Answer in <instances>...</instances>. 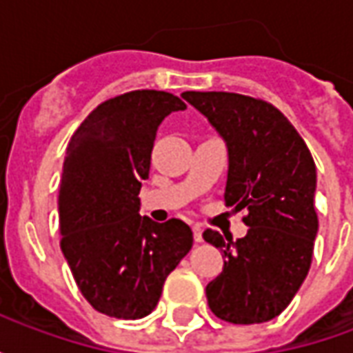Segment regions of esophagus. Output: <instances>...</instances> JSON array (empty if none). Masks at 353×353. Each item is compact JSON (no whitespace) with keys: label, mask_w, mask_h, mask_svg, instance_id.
<instances>
[{"label":"esophagus","mask_w":353,"mask_h":353,"mask_svg":"<svg viewBox=\"0 0 353 353\" xmlns=\"http://www.w3.org/2000/svg\"><path fill=\"white\" fill-rule=\"evenodd\" d=\"M192 236H194V242H202L204 240V236H202V229H200V225H194L192 227Z\"/></svg>","instance_id":"obj_1"}]
</instances>
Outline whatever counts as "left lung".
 Returning a JSON list of instances; mask_svg holds the SVG:
<instances>
[{
	"mask_svg": "<svg viewBox=\"0 0 353 353\" xmlns=\"http://www.w3.org/2000/svg\"><path fill=\"white\" fill-rule=\"evenodd\" d=\"M227 143V206L248 210L244 238L204 230L225 253L221 274L206 285L210 310L236 325L280 316L310 270L318 214L316 164L288 117L259 98L234 92L181 94Z\"/></svg>",
	"mask_w": 353,
	"mask_h": 353,
	"instance_id": "8db88e82",
	"label": "left lung"
}]
</instances>
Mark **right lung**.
Instances as JSON below:
<instances>
[{
	"label": "right lung",
	"instance_id": "obj_1",
	"mask_svg": "<svg viewBox=\"0 0 353 353\" xmlns=\"http://www.w3.org/2000/svg\"><path fill=\"white\" fill-rule=\"evenodd\" d=\"M164 90H132L101 101L73 132L58 194L60 248L83 296L109 318L154 310L168 274L192 248L179 219L139 215L162 119L185 109Z\"/></svg>",
	"mask_w": 353,
	"mask_h": 353
}]
</instances>
